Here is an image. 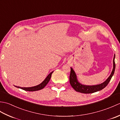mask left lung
<instances>
[{
	"instance_id": "obj_1",
	"label": "left lung",
	"mask_w": 120,
	"mask_h": 120,
	"mask_svg": "<svg viewBox=\"0 0 120 120\" xmlns=\"http://www.w3.org/2000/svg\"><path fill=\"white\" fill-rule=\"evenodd\" d=\"M114 58H115V55L114 56L113 58V68L112 71L110 75L109 76V77L107 78L105 82L103 83L99 84L98 85L95 86H85L81 85V83L78 82L77 78H76V75L74 71L73 70L72 68H71V73L70 75V82L71 86H72L74 90L78 92L82 93H92L101 90L104 88H105L106 86H107L109 81H110L112 77V76L114 74V71H115L116 68V64L115 62H114Z\"/></svg>"
}]
</instances>
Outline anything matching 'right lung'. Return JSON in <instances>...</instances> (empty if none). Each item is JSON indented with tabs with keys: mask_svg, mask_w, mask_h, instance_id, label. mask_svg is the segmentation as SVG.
Returning a JSON list of instances; mask_svg holds the SVG:
<instances>
[{
	"mask_svg": "<svg viewBox=\"0 0 120 120\" xmlns=\"http://www.w3.org/2000/svg\"><path fill=\"white\" fill-rule=\"evenodd\" d=\"M53 72H51L49 75L47 76V77L45 78V79L43 81V82L40 83V85L34 86H32V87H28V88H22V87H19V86H15L17 88H20L21 89H22V90H25V91H38V90H40L41 89L44 88L45 86H46L48 82H49V81L50 80V79L51 78V76H52V74Z\"/></svg>",
	"mask_w": 120,
	"mask_h": 120,
	"instance_id": "obj_1",
	"label": "right lung"
}]
</instances>
